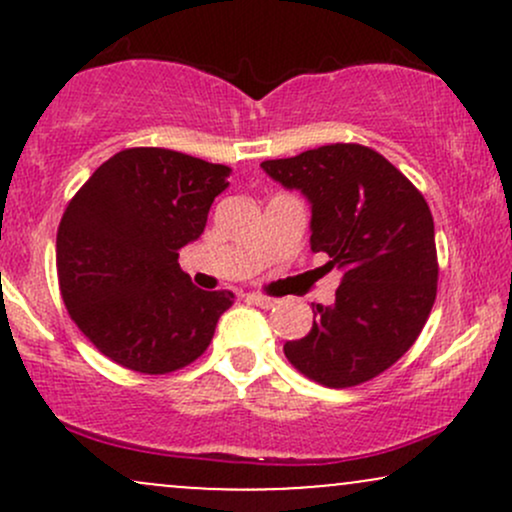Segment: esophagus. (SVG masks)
I'll return each mask as SVG.
<instances>
[{
    "instance_id": "obj_1",
    "label": "esophagus",
    "mask_w": 512,
    "mask_h": 512,
    "mask_svg": "<svg viewBox=\"0 0 512 512\" xmlns=\"http://www.w3.org/2000/svg\"><path fill=\"white\" fill-rule=\"evenodd\" d=\"M250 301L260 305V308H272V305H276V298L264 296V293H250Z\"/></svg>"
}]
</instances>
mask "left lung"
Returning <instances> with one entry per match:
<instances>
[{
	"label": "left lung",
	"mask_w": 512,
	"mask_h": 512,
	"mask_svg": "<svg viewBox=\"0 0 512 512\" xmlns=\"http://www.w3.org/2000/svg\"><path fill=\"white\" fill-rule=\"evenodd\" d=\"M313 204V252L342 269L332 308L317 303L313 330L284 344L291 366L344 390L378 378L419 339L438 291L428 202L402 170L363 144H327L262 161Z\"/></svg>",
	"instance_id": "left-lung-1"
}]
</instances>
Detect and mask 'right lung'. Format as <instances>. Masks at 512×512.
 <instances>
[{
  "label": "right lung",
  "mask_w": 512,
  "mask_h": 512,
  "mask_svg": "<svg viewBox=\"0 0 512 512\" xmlns=\"http://www.w3.org/2000/svg\"><path fill=\"white\" fill-rule=\"evenodd\" d=\"M231 168L134 146L96 168L57 228L62 301L84 337L117 366L166 375L197 361L231 291H202L178 250L207 226Z\"/></svg>",
  "instance_id": "1"
}]
</instances>
